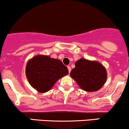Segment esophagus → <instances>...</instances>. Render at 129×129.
Returning a JSON list of instances; mask_svg holds the SVG:
<instances>
[{
    "label": "esophagus",
    "mask_w": 129,
    "mask_h": 129,
    "mask_svg": "<svg viewBox=\"0 0 129 129\" xmlns=\"http://www.w3.org/2000/svg\"><path fill=\"white\" fill-rule=\"evenodd\" d=\"M67 68H68L69 72V73H70V71H71V67H70V66H68V67H67Z\"/></svg>",
    "instance_id": "obj_1"
}]
</instances>
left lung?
I'll list each match as a JSON object with an SVG mask.
<instances>
[{"mask_svg":"<svg viewBox=\"0 0 129 129\" xmlns=\"http://www.w3.org/2000/svg\"><path fill=\"white\" fill-rule=\"evenodd\" d=\"M75 65L70 75L83 90L96 91L105 83L106 70L100 62L83 58L77 60Z\"/></svg>","mask_w":129,"mask_h":129,"instance_id":"obj_1","label":"left lung"}]
</instances>
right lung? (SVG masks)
<instances>
[{
    "label": "right lung",
    "instance_id": "obj_1",
    "mask_svg": "<svg viewBox=\"0 0 129 129\" xmlns=\"http://www.w3.org/2000/svg\"><path fill=\"white\" fill-rule=\"evenodd\" d=\"M68 74V69L60 60L47 55H36L26 66L28 82L40 93L49 91L58 80Z\"/></svg>",
    "mask_w": 129,
    "mask_h": 129
}]
</instances>
